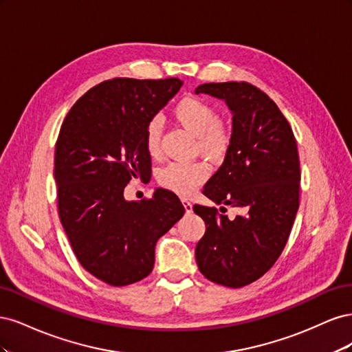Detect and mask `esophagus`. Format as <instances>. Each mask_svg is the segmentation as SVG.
<instances>
[{"instance_id":"obj_1","label":"esophagus","mask_w":352,"mask_h":352,"mask_svg":"<svg viewBox=\"0 0 352 352\" xmlns=\"http://www.w3.org/2000/svg\"><path fill=\"white\" fill-rule=\"evenodd\" d=\"M182 204H184V207H185V211L188 212V214H189V212H192V202H189L188 199H182Z\"/></svg>"}]
</instances>
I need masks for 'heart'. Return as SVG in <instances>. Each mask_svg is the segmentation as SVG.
I'll return each mask as SVG.
<instances>
[{"instance_id":"obj_1","label":"heart","mask_w":352,"mask_h":352,"mask_svg":"<svg viewBox=\"0 0 352 352\" xmlns=\"http://www.w3.org/2000/svg\"><path fill=\"white\" fill-rule=\"evenodd\" d=\"M175 120L188 132L197 136V151L212 163H221L230 151L232 132L219 120V113L212 105L197 97H185L173 109ZM163 122L153 117L145 127V145L150 155L160 154ZM210 168L204 162L170 163L158 172V184L188 197L208 179Z\"/></svg>"}]
</instances>
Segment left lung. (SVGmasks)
<instances>
[{"mask_svg": "<svg viewBox=\"0 0 352 352\" xmlns=\"http://www.w3.org/2000/svg\"><path fill=\"white\" fill-rule=\"evenodd\" d=\"M195 94L223 100L232 113V146L202 194L216 204L194 206L206 221L195 248L199 272L211 282L241 287L260 279L279 258L300 207V157L278 105L247 82L199 85Z\"/></svg>", "mask_w": 352, "mask_h": 352, "instance_id": "left-lung-1", "label": "left lung"}]
</instances>
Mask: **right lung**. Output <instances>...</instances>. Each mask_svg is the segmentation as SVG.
I'll return each mask as SVG.
<instances>
[{"label": "right lung", "instance_id": "1", "mask_svg": "<svg viewBox=\"0 0 352 352\" xmlns=\"http://www.w3.org/2000/svg\"><path fill=\"white\" fill-rule=\"evenodd\" d=\"M177 78L105 80L73 105L56 144L58 216L83 269L111 286L153 272L155 243L184 216L167 189L124 199L132 177L151 175L145 127L179 92Z\"/></svg>", "mask_w": 352, "mask_h": 352}]
</instances>
